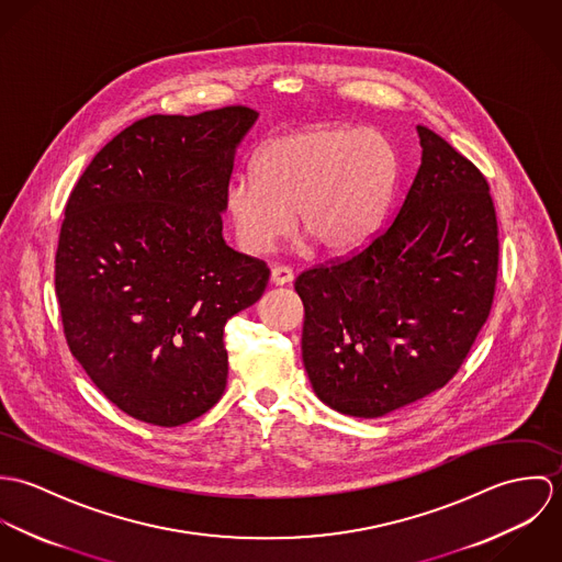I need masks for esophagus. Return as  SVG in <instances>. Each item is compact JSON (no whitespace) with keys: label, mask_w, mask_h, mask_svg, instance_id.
<instances>
[{"label":"esophagus","mask_w":562,"mask_h":562,"mask_svg":"<svg viewBox=\"0 0 562 562\" xmlns=\"http://www.w3.org/2000/svg\"><path fill=\"white\" fill-rule=\"evenodd\" d=\"M292 281H294V272L290 268H285V266H274L270 270V283L272 285H288Z\"/></svg>","instance_id":"34e87169"}]
</instances>
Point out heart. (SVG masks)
<instances>
[{
    "mask_svg": "<svg viewBox=\"0 0 562 562\" xmlns=\"http://www.w3.org/2000/svg\"><path fill=\"white\" fill-rule=\"evenodd\" d=\"M396 151L385 134L350 123H316L279 134L252 158V177L225 190L241 250L268 252L294 223L328 255L363 248L383 225Z\"/></svg>",
    "mask_w": 562,
    "mask_h": 562,
    "instance_id": "heart-1",
    "label": "heart"
}]
</instances>
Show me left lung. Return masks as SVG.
<instances>
[{
	"instance_id": "obj_1",
	"label": "left lung",
	"mask_w": 562,
	"mask_h": 562,
	"mask_svg": "<svg viewBox=\"0 0 562 562\" xmlns=\"http://www.w3.org/2000/svg\"><path fill=\"white\" fill-rule=\"evenodd\" d=\"M422 161L394 223L303 272V363L326 406L383 417L441 390L488 318L497 221L481 170L417 125Z\"/></svg>"
}]
</instances>
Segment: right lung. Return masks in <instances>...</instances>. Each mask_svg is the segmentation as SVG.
<instances>
[{"label":"right lung","mask_w":562,"mask_h":562,"mask_svg":"<svg viewBox=\"0 0 562 562\" xmlns=\"http://www.w3.org/2000/svg\"><path fill=\"white\" fill-rule=\"evenodd\" d=\"M257 116L232 105L136 121L69 196L56 252L67 344L134 419L181 426L225 392V324L270 277L223 238L225 190Z\"/></svg>","instance_id":"1"}]
</instances>
